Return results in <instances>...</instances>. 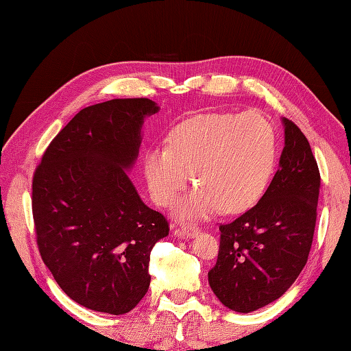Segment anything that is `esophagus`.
Instances as JSON below:
<instances>
[{
	"label": "esophagus",
	"instance_id": "obj_1",
	"mask_svg": "<svg viewBox=\"0 0 351 351\" xmlns=\"http://www.w3.org/2000/svg\"><path fill=\"white\" fill-rule=\"evenodd\" d=\"M200 232V229L197 226H191V225H181L175 230V235L176 237H181V238H193L196 237Z\"/></svg>",
	"mask_w": 351,
	"mask_h": 351
}]
</instances>
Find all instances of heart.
<instances>
[{
	"label": "heart",
	"instance_id": "b5f03b06",
	"mask_svg": "<svg viewBox=\"0 0 351 351\" xmlns=\"http://www.w3.org/2000/svg\"><path fill=\"white\" fill-rule=\"evenodd\" d=\"M278 140L271 122L256 111L211 113L189 119L169 134L167 146L149 147L143 173L152 199L169 206L191 181L199 187L176 206L185 220L206 219L221 208L240 214L255 206L270 184Z\"/></svg>",
	"mask_w": 351,
	"mask_h": 351
}]
</instances>
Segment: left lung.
Returning a JSON list of instances; mask_svg holds the SVG:
<instances>
[{
	"mask_svg": "<svg viewBox=\"0 0 351 351\" xmlns=\"http://www.w3.org/2000/svg\"><path fill=\"white\" fill-rule=\"evenodd\" d=\"M282 123L279 169L255 206L220 225L219 258L208 273L217 299L243 314L278 300L293 285L314 238L319 170L299 126L285 117Z\"/></svg>",
	"mask_w": 351,
	"mask_h": 351,
	"instance_id": "left-lung-1",
	"label": "left lung"
}]
</instances>
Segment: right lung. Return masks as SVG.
I'll return each instance as SVG.
<instances>
[{
    "mask_svg": "<svg viewBox=\"0 0 351 351\" xmlns=\"http://www.w3.org/2000/svg\"><path fill=\"white\" fill-rule=\"evenodd\" d=\"M147 98L86 107L57 134L33 176V219L45 265L87 309L122 315L147 293L149 261L169 235L164 215L143 204L130 170L138 156Z\"/></svg>",
    "mask_w": 351,
    "mask_h": 351,
    "instance_id": "right-lung-1",
    "label": "right lung"
}]
</instances>
